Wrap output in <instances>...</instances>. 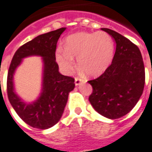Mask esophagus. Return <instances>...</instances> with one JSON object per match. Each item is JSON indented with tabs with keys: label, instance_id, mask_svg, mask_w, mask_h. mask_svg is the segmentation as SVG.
<instances>
[{
	"label": "esophagus",
	"instance_id": "esophagus-1",
	"mask_svg": "<svg viewBox=\"0 0 152 152\" xmlns=\"http://www.w3.org/2000/svg\"><path fill=\"white\" fill-rule=\"evenodd\" d=\"M83 81H84V80H82L81 78H79V77H76L75 78V84H76V86H79Z\"/></svg>",
	"mask_w": 152,
	"mask_h": 152
}]
</instances>
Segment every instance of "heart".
I'll return each mask as SVG.
<instances>
[{
    "instance_id": "obj_1",
    "label": "heart",
    "mask_w": 152,
    "mask_h": 152,
    "mask_svg": "<svg viewBox=\"0 0 152 152\" xmlns=\"http://www.w3.org/2000/svg\"><path fill=\"white\" fill-rule=\"evenodd\" d=\"M65 50H56V60L66 74L72 73L74 59L78 67L91 76H98L110 66L114 57L115 44L106 31L80 32L72 34L66 39Z\"/></svg>"
}]
</instances>
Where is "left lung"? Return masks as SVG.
I'll return each mask as SVG.
<instances>
[{
    "mask_svg": "<svg viewBox=\"0 0 152 152\" xmlns=\"http://www.w3.org/2000/svg\"><path fill=\"white\" fill-rule=\"evenodd\" d=\"M116 44L110 66L96 79L89 80V101L99 114L109 119L126 115L137 105L145 85V67L137 45L111 29L102 28Z\"/></svg>",
    "mask_w": 152,
    "mask_h": 152,
    "instance_id": "obj_1",
    "label": "left lung"
}]
</instances>
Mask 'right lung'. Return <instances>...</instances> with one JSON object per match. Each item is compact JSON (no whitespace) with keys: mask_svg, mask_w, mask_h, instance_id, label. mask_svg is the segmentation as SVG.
Masks as SVG:
<instances>
[{"mask_svg":"<svg viewBox=\"0 0 152 152\" xmlns=\"http://www.w3.org/2000/svg\"><path fill=\"white\" fill-rule=\"evenodd\" d=\"M66 27L42 34L26 42L15 51L7 75V96L17 115L29 126L45 130L58 122L75 87V79L61 75L56 61V49L59 37ZM39 55L43 61L42 90L39 98L32 103H25L14 91L13 75L22 59Z\"/></svg>","mask_w":152,"mask_h":152,"instance_id":"1","label":"right lung"}]
</instances>
